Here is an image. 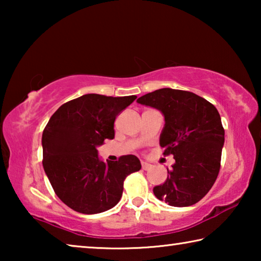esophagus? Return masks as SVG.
Masks as SVG:
<instances>
[{"label":"esophagus","instance_id":"obj_1","mask_svg":"<svg viewBox=\"0 0 261 261\" xmlns=\"http://www.w3.org/2000/svg\"><path fill=\"white\" fill-rule=\"evenodd\" d=\"M151 167H152V165H149V163H147V162H144V161L141 162V168H143L144 170H148Z\"/></svg>","mask_w":261,"mask_h":261}]
</instances>
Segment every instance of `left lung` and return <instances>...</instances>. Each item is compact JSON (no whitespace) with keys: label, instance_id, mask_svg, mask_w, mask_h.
Instances as JSON below:
<instances>
[{"label":"left lung","instance_id":"8db88e82","mask_svg":"<svg viewBox=\"0 0 261 261\" xmlns=\"http://www.w3.org/2000/svg\"><path fill=\"white\" fill-rule=\"evenodd\" d=\"M137 102L165 115L160 136L163 155L173 154L175 163L166 182L153 189L158 199L175 207L197 204L218 177L224 129L213 105L189 91L160 88Z\"/></svg>","mask_w":261,"mask_h":261}]
</instances>
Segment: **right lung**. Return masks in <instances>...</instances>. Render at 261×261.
<instances>
[{
  "mask_svg": "<svg viewBox=\"0 0 261 261\" xmlns=\"http://www.w3.org/2000/svg\"><path fill=\"white\" fill-rule=\"evenodd\" d=\"M136 95L85 94L53 114L42 134V165L56 196L83 214L108 211L120 201L127 175L140 170L136 155L99 160L96 147L115 137V118Z\"/></svg>",
  "mask_w": 261,
  "mask_h": 261,
  "instance_id": "add662e5",
  "label": "right lung"
}]
</instances>
